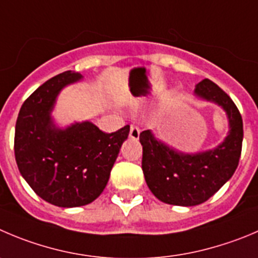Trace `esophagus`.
Listing matches in <instances>:
<instances>
[{
  "instance_id": "obj_1",
  "label": "esophagus",
  "mask_w": 258,
  "mask_h": 258,
  "mask_svg": "<svg viewBox=\"0 0 258 258\" xmlns=\"http://www.w3.org/2000/svg\"><path fill=\"white\" fill-rule=\"evenodd\" d=\"M139 134H141V129H139L138 125L132 124L131 125V132H129V137H131L132 139H138Z\"/></svg>"
}]
</instances>
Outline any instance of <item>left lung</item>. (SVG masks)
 <instances>
[{
	"label": "left lung",
	"instance_id": "left-lung-1",
	"mask_svg": "<svg viewBox=\"0 0 258 258\" xmlns=\"http://www.w3.org/2000/svg\"><path fill=\"white\" fill-rule=\"evenodd\" d=\"M195 94L225 110L229 134L218 148L182 154L157 141L149 131L142 132L144 178L153 195L166 204L194 207L207 201L232 177L241 157L243 121L233 100L208 78L196 85Z\"/></svg>",
	"mask_w": 258,
	"mask_h": 258
}]
</instances>
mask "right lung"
<instances>
[{
    "instance_id": "add662e5",
    "label": "right lung",
    "mask_w": 258,
    "mask_h": 258,
    "mask_svg": "<svg viewBox=\"0 0 258 258\" xmlns=\"http://www.w3.org/2000/svg\"><path fill=\"white\" fill-rule=\"evenodd\" d=\"M81 80L67 71L36 88L24 101L15 126V158L36 195L62 208L87 205L104 191L129 125L104 133L92 122L60 131L50 111L58 92Z\"/></svg>"
}]
</instances>
